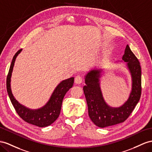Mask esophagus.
Listing matches in <instances>:
<instances>
[{
	"instance_id": "obj_1",
	"label": "esophagus",
	"mask_w": 152,
	"mask_h": 152,
	"mask_svg": "<svg viewBox=\"0 0 152 152\" xmlns=\"http://www.w3.org/2000/svg\"><path fill=\"white\" fill-rule=\"evenodd\" d=\"M75 83L76 84H80L81 83H82V81H83L82 77H81V76H80V75L76 76L75 77Z\"/></svg>"
}]
</instances>
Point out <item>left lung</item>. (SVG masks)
<instances>
[{"label": "left lung", "mask_w": 152, "mask_h": 152, "mask_svg": "<svg viewBox=\"0 0 152 152\" xmlns=\"http://www.w3.org/2000/svg\"><path fill=\"white\" fill-rule=\"evenodd\" d=\"M122 60L126 62L132 76V91L129 98L119 107H111L104 101L100 88L102 69L89 71L85 76L83 92L89 118L96 126L104 128L124 122L134 110L141 95V69L138 59L126 45Z\"/></svg>", "instance_id": "left-lung-1"}]
</instances>
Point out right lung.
Segmentation results:
<instances>
[{"mask_svg": "<svg viewBox=\"0 0 152 152\" xmlns=\"http://www.w3.org/2000/svg\"><path fill=\"white\" fill-rule=\"evenodd\" d=\"M20 49L15 54L10 65L7 76L6 87L7 94L17 113L26 122L39 127H45L53 123L60 115L63 99L67 92L73 86L74 77L63 80L58 85L50 96L48 102L38 109L32 110L19 103L14 98L11 89V77L13 72L15 60L18 54L22 51Z\"/></svg>", "mask_w": 152, "mask_h": 152, "instance_id": "add662e5", "label": "right lung"}]
</instances>
